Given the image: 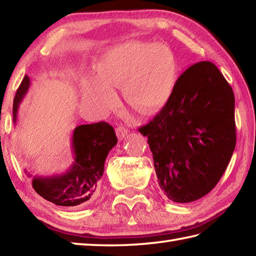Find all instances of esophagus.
I'll use <instances>...</instances> for the list:
<instances>
[{
  "instance_id": "esophagus-1",
  "label": "esophagus",
  "mask_w": 256,
  "mask_h": 256,
  "mask_svg": "<svg viewBox=\"0 0 256 256\" xmlns=\"http://www.w3.org/2000/svg\"><path fill=\"white\" fill-rule=\"evenodd\" d=\"M115 131H116L118 138L120 140V141H121V140H123L125 136H126L128 133V130L126 128H124V126H118L116 130H115Z\"/></svg>"
}]
</instances>
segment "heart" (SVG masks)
Wrapping results in <instances>:
<instances>
[{
    "label": "heart",
    "mask_w": 256,
    "mask_h": 256,
    "mask_svg": "<svg viewBox=\"0 0 256 256\" xmlns=\"http://www.w3.org/2000/svg\"><path fill=\"white\" fill-rule=\"evenodd\" d=\"M96 78L81 81L82 96L105 111L123 85L124 98L145 115L160 111L172 98L178 81V64L172 50L153 42L131 41L104 52L95 64Z\"/></svg>",
    "instance_id": "heart-1"
}]
</instances>
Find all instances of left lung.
<instances>
[{
  "instance_id": "obj_1",
  "label": "left lung",
  "mask_w": 256,
  "mask_h": 256,
  "mask_svg": "<svg viewBox=\"0 0 256 256\" xmlns=\"http://www.w3.org/2000/svg\"><path fill=\"white\" fill-rule=\"evenodd\" d=\"M232 88L211 62L178 78L172 98L138 131L148 136L154 168L173 202L203 198L218 184L236 144Z\"/></svg>"
}]
</instances>
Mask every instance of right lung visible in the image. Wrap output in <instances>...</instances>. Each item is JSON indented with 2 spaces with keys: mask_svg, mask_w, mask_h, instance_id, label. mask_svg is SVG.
Here are the masks:
<instances>
[{
  "mask_svg": "<svg viewBox=\"0 0 256 256\" xmlns=\"http://www.w3.org/2000/svg\"><path fill=\"white\" fill-rule=\"evenodd\" d=\"M30 85L31 78L25 75L14 98L13 121L15 125L18 123L20 104L26 95ZM116 143L114 128L108 123L78 125L72 134L73 162L66 171L48 176L33 175L26 168L24 171L28 178H32V186L35 192L46 201L60 206L88 204L102 178L108 154Z\"/></svg>",
  "mask_w": 256,
  "mask_h": 256,
  "instance_id": "right-lung-1",
  "label": "right lung"
}]
</instances>
